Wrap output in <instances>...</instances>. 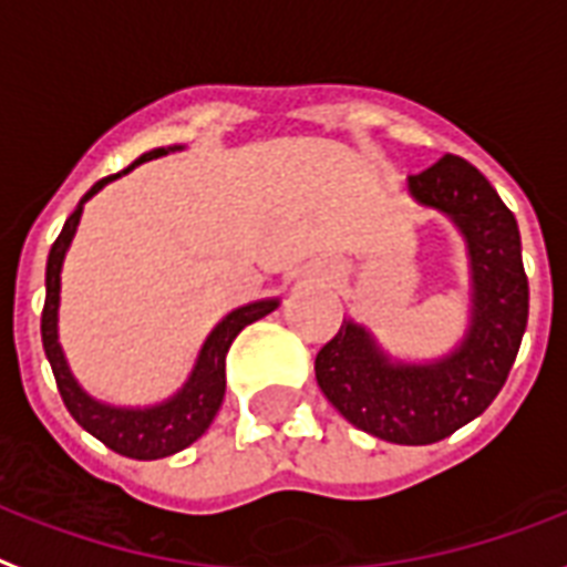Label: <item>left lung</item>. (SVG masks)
<instances>
[{
	"label": "left lung",
	"mask_w": 567,
	"mask_h": 567,
	"mask_svg": "<svg viewBox=\"0 0 567 567\" xmlns=\"http://www.w3.org/2000/svg\"><path fill=\"white\" fill-rule=\"evenodd\" d=\"M416 204L450 215L471 257L473 310L462 346L441 361L402 363L372 333L343 322L316 354V381L361 432L425 446L458 432L497 399L517 358L529 316V284L512 209L480 168L446 153L408 179Z\"/></svg>",
	"instance_id": "obj_1"
}]
</instances>
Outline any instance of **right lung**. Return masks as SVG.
<instances>
[{"label": "right lung", "instance_id": "right-lung-1", "mask_svg": "<svg viewBox=\"0 0 567 567\" xmlns=\"http://www.w3.org/2000/svg\"><path fill=\"white\" fill-rule=\"evenodd\" d=\"M168 151H177V147H159V151L144 153L142 159L133 162L121 174H130L135 165L156 159V156H165ZM121 174H112V177L94 183L91 192L79 200L73 215L64 221L59 239L52 243L50 260H47V301H43L41 337L43 352H47V361H50L52 375H55V384H59V393L64 399V405H68L70 416L85 432L94 434L96 441H103L109 450H115L117 455L138 458V462H153V458H165V455L186 450V446H192L209 429V423L218 414V408H221L224 388H227V381H224V358H227V349H230L236 333L243 331L245 324L269 316L278 307V298H262V301L236 307L234 313L224 316L221 322L213 328V333L206 337L204 349L197 354L195 370H192L188 381L183 384V390H179L177 396H171L168 402L153 408H115L103 405V402L87 396L85 390L76 384V379H73V372H70L59 343L61 262H64V254H68L70 243H73V234H76L79 218H82V206H85L87 197H94L105 183H112Z\"/></svg>", "mask_w": 567, "mask_h": 567}]
</instances>
